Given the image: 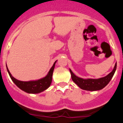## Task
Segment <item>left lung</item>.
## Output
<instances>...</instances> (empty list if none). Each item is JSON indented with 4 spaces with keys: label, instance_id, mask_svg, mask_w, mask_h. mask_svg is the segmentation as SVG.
<instances>
[{
    "label": "left lung",
    "instance_id": "left-lung-1",
    "mask_svg": "<svg viewBox=\"0 0 123 123\" xmlns=\"http://www.w3.org/2000/svg\"><path fill=\"white\" fill-rule=\"evenodd\" d=\"M116 69H117V63L115 64V66L113 69V71L110 73L108 74L106 76L97 79H82V78H78L76 75L74 74L71 69H69V71L71 73L72 80L81 89L83 90H86V91H98V90H100L105 87L109 83L111 78L113 76Z\"/></svg>",
    "mask_w": 123,
    "mask_h": 123
}]
</instances>
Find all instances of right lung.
<instances>
[{
	"mask_svg": "<svg viewBox=\"0 0 123 123\" xmlns=\"http://www.w3.org/2000/svg\"><path fill=\"white\" fill-rule=\"evenodd\" d=\"M55 63L56 62L54 63L46 76L42 79H39L37 81H27L26 82V81H21L17 80V79H15L12 76L8 68H6V69H7L8 74H9L13 82L19 89H21L23 91L27 92V93H29V94H37V93H40L42 91H45L50 86L52 80V74H53V71H54V68H55Z\"/></svg>",
	"mask_w": 123,
	"mask_h": 123,
	"instance_id": "1",
	"label": "right lung"
}]
</instances>
